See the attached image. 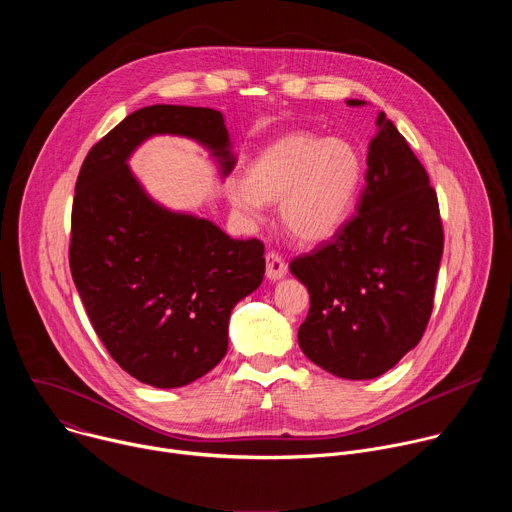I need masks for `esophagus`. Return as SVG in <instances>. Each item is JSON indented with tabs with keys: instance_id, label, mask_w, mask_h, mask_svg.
Masks as SVG:
<instances>
[{
	"instance_id": "1",
	"label": "esophagus",
	"mask_w": 512,
	"mask_h": 512,
	"mask_svg": "<svg viewBox=\"0 0 512 512\" xmlns=\"http://www.w3.org/2000/svg\"><path fill=\"white\" fill-rule=\"evenodd\" d=\"M265 261H267L265 273H267V279H269V281H279V279L285 277L287 265L283 263V259H281L277 253H267Z\"/></svg>"
}]
</instances>
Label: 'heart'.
<instances>
[{"label":"heart","instance_id":"1","mask_svg":"<svg viewBox=\"0 0 512 512\" xmlns=\"http://www.w3.org/2000/svg\"><path fill=\"white\" fill-rule=\"evenodd\" d=\"M362 174L354 143L300 131L265 145L249 164L247 180L231 182L225 192L247 221H257L265 202H279L283 229L302 245H318L344 225Z\"/></svg>","mask_w":512,"mask_h":512}]
</instances>
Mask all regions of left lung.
Listing matches in <instances>:
<instances>
[{
	"label": "left lung",
	"instance_id": "1",
	"mask_svg": "<svg viewBox=\"0 0 512 512\" xmlns=\"http://www.w3.org/2000/svg\"><path fill=\"white\" fill-rule=\"evenodd\" d=\"M367 166L356 214L332 241L289 263L310 291L298 332L302 352L350 381L381 377L417 346L444 253L435 190L385 113L377 117Z\"/></svg>",
	"mask_w": 512,
	"mask_h": 512
}]
</instances>
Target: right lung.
<instances>
[{
	"mask_svg": "<svg viewBox=\"0 0 512 512\" xmlns=\"http://www.w3.org/2000/svg\"><path fill=\"white\" fill-rule=\"evenodd\" d=\"M156 135L196 141L227 178L237 156L221 111L152 105L113 127L83 162L72 202L70 271L89 320L133 379L176 389L229 348L233 308L261 285L263 243L152 198L129 168Z\"/></svg>",
	"mask_w": 512,
	"mask_h": 512,
	"instance_id": "add662e5",
	"label": "right lung"
}]
</instances>
